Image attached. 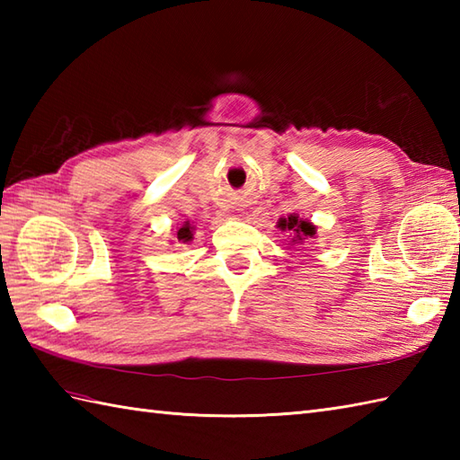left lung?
Returning <instances> with one entry per match:
<instances>
[{"label":"left lung","mask_w":460,"mask_h":460,"mask_svg":"<svg viewBox=\"0 0 460 460\" xmlns=\"http://www.w3.org/2000/svg\"><path fill=\"white\" fill-rule=\"evenodd\" d=\"M277 227L280 231L288 233V237H290L288 245H292V247L305 245V241H308V239H316V229H318L314 223L305 219V217H300L298 213H290L288 217H280L277 221Z\"/></svg>","instance_id":"1"}]
</instances>
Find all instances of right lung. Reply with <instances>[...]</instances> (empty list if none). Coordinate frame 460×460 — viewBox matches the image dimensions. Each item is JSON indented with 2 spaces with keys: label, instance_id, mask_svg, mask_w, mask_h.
<instances>
[{
  "label": "right lung",
  "instance_id": "add662e5",
  "mask_svg": "<svg viewBox=\"0 0 460 460\" xmlns=\"http://www.w3.org/2000/svg\"><path fill=\"white\" fill-rule=\"evenodd\" d=\"M193 231H195L193 225L190 221H183V225H180V229L175 231V237H178L180 243H185V245H188V243L193 241Z\"/></svg>",
  "mask_w": 460,
  "mask_h": 460
}]
</instances>
